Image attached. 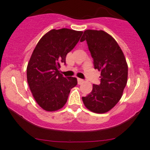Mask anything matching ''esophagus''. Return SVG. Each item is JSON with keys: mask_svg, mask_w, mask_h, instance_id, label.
<instances>
[{"mask_svg": "<svg viewBox=\"0 0 150 150\" xmlns=\"http://www.w3.org/2000/svg\"><path fill=\"white\" fill-rule=\"evenodd\" d=\"M77 81H78L79 84H81L83 82H84V80L81 79H77Z\"/></svg>", "mask_w": 150, "mask_h": 150, "instance_id": "1", "label": "esophagus"}]
</instances>
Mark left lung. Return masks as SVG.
<instances>
[{"label":"left lung","instance_id":"1","mask_svg":"<svg viewBox=\"0 0 150 150\" xmlns=\"http://www.w3.org/2000/svg\"><path fill=\"white\" fill-rule=\"evenodd\" d=\"M87 41L94 68L100 71V84L82 97L87 109L94 113L110 111L122 98L127 81L125 55L115 38L103 30H87L80 41Z\"/></svg>","mask_w":150,"mask_h":150}]
</instances>
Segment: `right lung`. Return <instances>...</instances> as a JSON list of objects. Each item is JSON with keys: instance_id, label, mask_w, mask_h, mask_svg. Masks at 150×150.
Masks as SVG:
<instances>
[{"instance_id": "right-lung-1", "label": "right lung", "mask_w": 150, "mask_h": 150, "mask_svg": "<svg viewBox=\"0 0 150 150\" xmlns=\"http://www.w3.org/2000/svg\"><path fill=\"white\" fill-rule=\"evenodd\" d=\"M82 33L68 28L52 29L35 46L27 66V80L34 99L44 110L54 112L63 108L77 84L76 78L64 77L59 69Z\"/></svg>"}]
</instances>
